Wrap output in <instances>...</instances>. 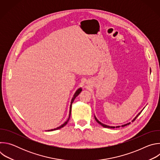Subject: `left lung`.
I'll use <instances>...</instances> for the list:
<instances>
[{"mask_svg":"<svg viewBox=\"0 0 160 160\" xmlns=\"http://www.w3.org/2000/svg\"><path fill=\"white\" fill-rule=\"evenodd\" d=\"M141 112H139V113L138 114V115H137V116L135 117V118H134V119H133V120H132V122L135 121V119H136L137 118H138V117H139V115H140V114H141ZM95 119H96V122H98V123L99 124H100L101 125H102V127H105V128H115V127H110V126H108V125H104V124H102V123H101V122H99V120H98V119H97V118H96V117H95ZM130 123H127V124H125V125H122V127H125V126H127V125H129ZM117 127H120L118 126V127H117Z\"/></svg>","mask_w":160,"mask_h":160,"instance_id":"8db88e82","label":"left lung"}]
</instances>
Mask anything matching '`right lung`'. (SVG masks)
Segmentation results:
<instances>
[{
	"label": "right lung",
	"instance_id": "obj_1",
	"mask_svg": "<svg viewBox=\"0 0 160 160\" xmlns=\"http://www.w3.org/2000/svg\"><path fill=\"white\" fill-rule=\"evenodd\" d=\"M81 91H82V88H78V90L76 91V92L75 93V94H74V96H73V98H72V101H71V105H70V115H69V118H68V120H66V122H65L64 123V124H62V125L59 126V127H58V128H54V129L49 130H48V131H52V130H58V129L61 128L62 127H63L64 126H65V125H66L68 123V121H69V120H70V116H71V111H72V103L73 102V101H74L75 99L76 98V97H77V96H78V94H79L80 92H81Z\"/></svg>",
	"mask_w": 160,
	"mask_h": 160
}]
</instances>
